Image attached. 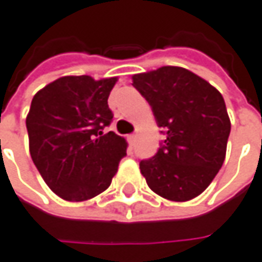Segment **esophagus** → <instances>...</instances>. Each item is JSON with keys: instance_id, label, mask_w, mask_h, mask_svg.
<instances>
[{"instance_id": "34e87169", "label": "esophagus", "mask_w": 262, "mask_h": 262, "mask_svg": "<svg viewBox=\"0 0 262 262\" xmlns=\"http://www.w3.org/2000/svg\"><path fill=\"white\" fill-rule=\"evenodd\" d=\"M136 140H137V134H129V136H128V141H129L131 144H134V143H136Z\"/></svg>"}]
</instances>
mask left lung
Returning a JSON list of instances; mask_svg holds the SVG:
<instances>
[{
  "mask_svg": "<svg viewBox=\"0 0 262 262\" xmlns=\"http://www.w3.org/2000/svg\"><path fill=\"white\" fill-rule=\"evenodd\" d=\"M165 134L157 153L140 162L147 185L170 201H188L211 184L225 162L230 119L220 92L181 67L133 76Z\"/></svg>",
  "mask_w": 262,
  "mask_h": 262,
  "instance_id": "left-lung-1",
  "label": "left lung"
}]
</instances>
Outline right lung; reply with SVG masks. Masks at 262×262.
Listing matches in <instances>:
<instances>
[{
	"mask_svg": "<svg viewBox=\"0 0 262 262\" xmlns=\"http://www.w3.org/2000/svg\"><path fill=\"white\" fill-rule=\"evenodd\" d=\"M116 77H61L39 90L26 126L30 156L46 185L67 201H86L111 185L126 143L103 134L114 114L107 97Z\"/></svg>",
	"mask_w": 262,
	"mask_h": 262,
	"instance_id": "1",
	"label": "right lung"
}]
</instances>
